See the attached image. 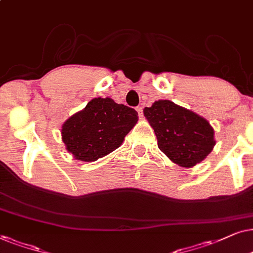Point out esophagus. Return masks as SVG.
<instances>
[{
  "mask_svg": "<svg viewBox=\"0 0 253 253\" xmlns=\"http://www.w3.org/2000/svg\"><path fill=\"white\" fill-rule=\"evenodd\" d=\"M136 111H137V113H139V117L142 118L143 117V109H142V106H137L136 107Z\"/></svg>",
  "mask_w": 253,
  "mask_h": 253,
  "instance_id": "34e87169",
  "label": "esophagus"
}]
</instances>
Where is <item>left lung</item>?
I'll list each match as a JSON object with an SVG mask.
<instances>
[{
    "label": "left lung",
    "mask_w": 253,
    "mask_h": 253,
    "mask_svg": "<svg viewBox=\"0 0 253 253\" xmlns=\"http://www.w3.org/2000/svg\"><path fill=\"white\" fill-rule=\"evenodd\" d=\"M143 114L153 127L160 150L179 167L200 163L216 143L214 128L205 118L171 100H157L144 107Z\"/></svg>",
    "instance_id": "left-lung-1"
}]
</instances>
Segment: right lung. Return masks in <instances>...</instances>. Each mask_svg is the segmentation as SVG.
Wrapping results in <instances>:
<instances>
[{
	"mask_svg": "<svg viewBox=\"0 0 253 253\" xmlns=\"http://www.w3.org/2000/svg\"><path fill=\"white\" fill-rule=\"evenodd\" d=\"M137 120L134 109L98 97L63 123L62 141L74 158L95 162L119 148Z\"/></svg>",
	"mask_w": 253,
	"mask_h": 253,
	"instance_id": "obj_1",
	"label": "right lung"
}]
</instances>
